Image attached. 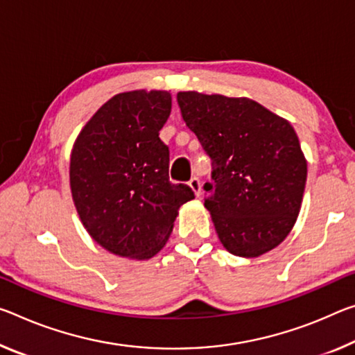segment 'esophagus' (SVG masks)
<instances>
[{"label":"esophagus","instance_id":"obj_1","mask_svg":"<svg viewBox=\"0 0 355 355\" xmlns=\"http://www.w3.org/2000/svg\"><path fill=\"white\" fill-rule=\"evenodd\" d=\"M188 184H189V188L194 191V194L199 198V196H200V180L198 177H193L189 180Z\"/></svg>","mask_w":355,"mask_h":355}]
</instances>
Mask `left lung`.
I'll return each mask as SVG.
<instances>
[{"instance_id":"1","label":"left lung","mask_w":355,"mask_h":355,"mask_svg":"<svg viewBox=\"0 0 355 355\" xmlns=\"http://www.w3.org/2000/svg\"><path fill=\"white\" fill-rule=\"evenodd\" d=\"M177 101L211 159L204 205L224 248L240 257L277 248L294 227L306 183L294 128L248 98L180 92Z\"/></svg>"}]
</instances>
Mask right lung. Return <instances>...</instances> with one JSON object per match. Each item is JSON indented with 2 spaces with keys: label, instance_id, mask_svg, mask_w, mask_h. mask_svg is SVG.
Wrapping results in <instances>:
<instances>
[{
  "label": "right lung",
  "instance_id": "obj_1",
  "mask_svg": "<svg viewBox=\"0 0 355 355\" xmlns=\"http://www.w3.org/2000/svg\"><path fill=\"white\" fill-rule=\"evenodd\" d=\"M172 109L167 92L115 94L78 134L69 182L78 216L93 240L129 259L159 252L178 208L194 199L168 180V147L159 131Z\"/></svg>",
  "mask_w": 355,
  "mask_h": 355
}]
</instances>
